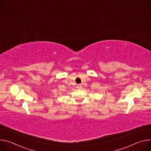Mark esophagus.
<instances>
[{
	"instance_id": "obj_1",
	"label": "esophagus",
	"mask_w": 151,
	"mask_h": 151,
	"mask_svg": "<svg viewBox=\"0 0 151 151\" xmlns=\"http://www.w3.org/2000/svg\"><path fill=\"white\" fill-rule=\"evenodd\" d=\"M76 87H77V88H78V89H81V88H82V85H81V84H78V85H77Z\"/></svg>"
}]
</instances>
